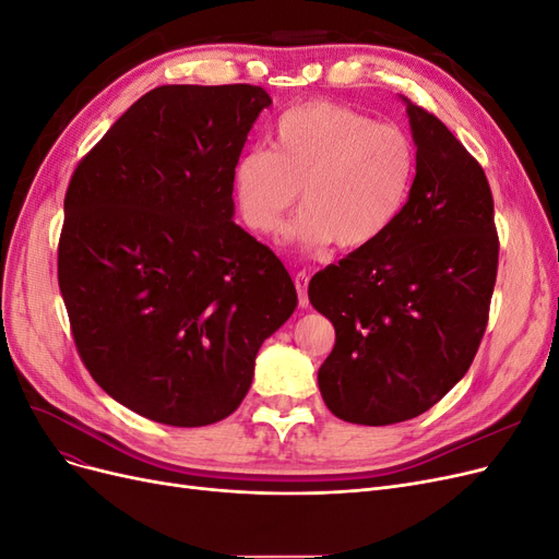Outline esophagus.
<instances>
[{"mask_svg":"<svg viewBox=\"0 0 559 559\" xmlns=\"http://www.w3.org/2000/svg\"><path fill=\"white\" fill-rule=\"evenodd\" d=\"M308 280H310V275L306 273V270H300V273L294 275V284H296V292H298L300 308H308Z\"/></svg>","mask_w":559,"mask_h":559,"instance_id":"obj_1","label":"esophagus"}]
</instances>
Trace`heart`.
<instances>
[{"mask_svg":"<svg viewBox=\"0 0 559 559\" xmlns=\"http://www.w3.org/2000/svg\"><path fill=\"white\" fill-rule=\"evenodd\" d=\"M273 151L251 146L233 167V195L245 224L277 233L300 189L306 205L284 242L319 251L335 240L364 247L394 226L417 173L413 140L335 103L284 111L270 132Z\"/></svg>","mask_w":559,"mask_h":559,"instance_id":"obj_1","label":"heart"}]
</instances>
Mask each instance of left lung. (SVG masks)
Here are the masks:
<instances>
[{
  "instance_id": "left-lung-1",
  "label": "left lung",
  "mask_w": 559,
  "mask_h": 559,
  "mask_svg": "<svg viewBox=\"0 0 559 559\" xmlns=\"http://www.w3.org/2000/svg\"><path fill=\"white\" fill-rule=\"evenodd\" d=\"M417 146L408 202L382 238L310 282L335 347L319 368L326 408L384 427L427 413L476 357L497 282L495 202L478 160L408 97Z\"/></svg>"
}]
</instances>
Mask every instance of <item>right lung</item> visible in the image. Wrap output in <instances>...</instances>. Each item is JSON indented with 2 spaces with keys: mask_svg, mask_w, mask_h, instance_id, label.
Listing matches in <instances>:
<instances>
[{
  "mask_svg": "<svg viewBox=\"0 0 559 559\" xmlns=\"http://www.w3.org/2000/svg\"><path fill=\"white\" fill-rule=\"evenodd\" d=\"M261 86H160L79 163L58 282L81 361L132 413L205 427L238 411L298 306L282 261L233 222Z\"/></svg>",
  "mask_w": 559,
  "mask_h": 559,
  "instance_id": "right-lung-1",
  "label": "right lung"
}]
</instances>
